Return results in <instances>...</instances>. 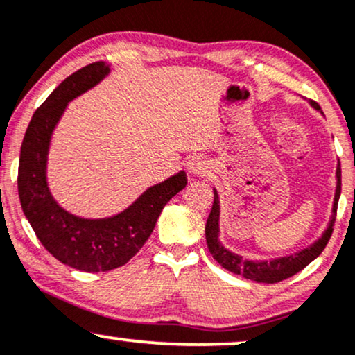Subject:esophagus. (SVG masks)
<instances>
[{
  "label": "esophagus",
  "mask_w": 355,
  "mask_h": 355,
  "mask_svg": "<svg viewBox=\"0 0 355 355\" xmlns=\"http://www.w3.org/2000/svg\"><path fill=\"white\" fill-rule=\"evenodd\" d=\"M209 160L202 155H193L187 162V172L191 175H205L209 172Z\"/></svg>",
  "instance_id": "1"
}]
</instances>
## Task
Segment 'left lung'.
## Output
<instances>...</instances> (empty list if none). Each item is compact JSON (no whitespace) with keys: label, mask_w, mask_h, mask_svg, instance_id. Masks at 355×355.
<instances>
[{"label":"left lung","mask_w":355,"mask_h":355,"mask_svg":"<svg viewBox=\"0 0 355 355\" xmlns=\"http://www.w3.org/2000/svg\"><path fill=\"white\" fill-rule=\"evenodd\" d=\"M310 107L315 108L316 112H321L320 105L313 101H310ZM214 190V202H212L211 214L207 217L206 222V242L207 248L212 254V258L220 264L222 268L227 271L240 274L245 279L264 282V284H274V282H281L287 279V277L294 276L299 271H302L306 264H310L315 258H318L321 252H323L326 243H328L329 237L333 234V225L336 220V209H338V201L339 195H341V164L338 162L336 165V190H334V200L331 207V216H329L328 225L321 234V237L315 240L313 243H310L309 247L299 250V252L292 254H284V257H277L271 259H248L243 258L242 254L230 252L229 248H225L219 240L220 235V201H219V193Z\"/></svg>","instance_id":"8db88e82"}]
</instances>
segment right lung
<instances>
[{
	"mask_svg": "<svg viewBox=\"0 0 355 355\" xmlns=\"http://www.w3.org/2000/svg\"><path fill=\"white\" fill-rule=\"evenodd\" d=\"M108 74L110 64L97 61L66 78L35 110L19 157V200L40 243L58 261L86 272L110 271L128 263L153 234L164 206L187 187V173L180 170L149 187L123 211L97 219L71 214L55 201L46 180L51 136L68 103Z\"/></svg>",
	"mask_w": 355,
	"mask_h": 355,
	"instance_id": "1",
	"label": "right lung"
}]
</instances>
